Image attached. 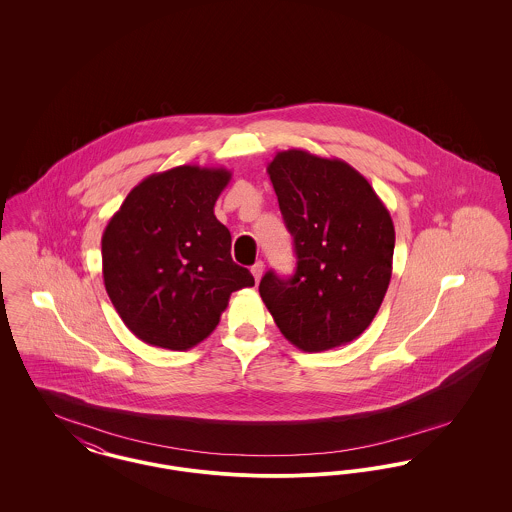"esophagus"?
<instances>
[{"label":"esophagus","mask_w":512,"mask_h":512,"mask_svg":"<svg viewBox=\"0 0 512 512\" xmlns=\"http://www.w3.org/2000/svg\"><path fill=\"white\" fill-rule=\"evenodd\" d=\"M263 272H265V265H263V261H257V263L251 267V274H253L255 282H259V280H261Z\"/></svg>","instance_id":"34e87169"}]
</instances>
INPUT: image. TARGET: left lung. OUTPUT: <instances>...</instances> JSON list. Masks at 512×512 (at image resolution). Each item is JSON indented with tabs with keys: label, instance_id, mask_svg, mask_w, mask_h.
<instances>
[{
	"label": "left lung",
	"instance_id": "obj_1",
	"mask_svg": "<svg viewBox=\"0 0 512 512\" xmlns=\"http://www.w3.org/2000/svg\"><path fill=\"white\" fill-rule=\"evenodd\" d=\"M293 236L292 278L268 270L259 293L284 338L307 353L357 340L391 280L395 228L370 182L341 159L278 151L267 167Z\"/></svg>",
	"mask_w": 512,
	"mask_h": 512
}]
</instances>
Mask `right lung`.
Returning a JSON list of instances; mask_svg holds the SVG:
<instances>
[{
  "label": "right lung",
  "mask_w": 512,
  "mask_h": 512,
  "mask_svg": "<svg viewBox=\"0 0 512 512\" xmlns=\"http://www.w3.org/2000/svg\"><path fill=\"white\" fill-rule=\"evenodd\" d=\"M232 172L182 165L130 190L101 238L103 284L126 328L149 345L186 351L211 336L232 292L255 286L232 261L215 203Z\"/></svg>",
  "instance_id": "1"
}]
</instances>
